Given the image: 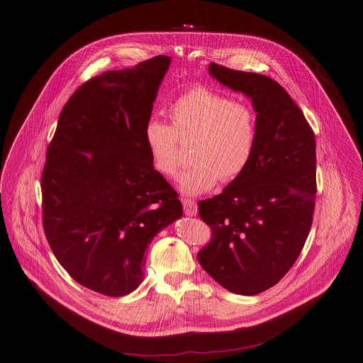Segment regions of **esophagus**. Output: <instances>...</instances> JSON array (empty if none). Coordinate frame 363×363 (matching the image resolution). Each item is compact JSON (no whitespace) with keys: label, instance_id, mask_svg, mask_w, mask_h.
I'll list each match as a JSON object with an SVG mask.
<instances>
[{"label":"esophagus","instance_id":"34e87169","mask_svg":"<svg viewBox=\"0 0 363 363\" xmlns=\"http://www.w3.org/2000/svg\"><path fill=\"white\" fill-rule=\"evenodd\" d=\"M182 206H184V213L189 217L196 214V202L191 198H182Z\"/></svg>","mask_w":363,"mask_h":363}]
</instances>
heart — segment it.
Segmentation results:
<instances>
[{
    "mask_svg": "<svg viewBox=\"0 0 363 363\" xmlns=\"http://www.w3.org/2000/svg\"><path fill=\"white\" fill-rule=\"evenodd\" d=\"M171 125L147 121L143 138L153 168L175 177L181 165V143L194 140L191 161L178 179L182 192L211 189L218 179L231 182L250 165L258 139V118L245 101L205 86L189 87L169 106Z\"/></svg>",
    "mask_w": 363,
    "mask_h": 363,
    "instance_id": "heart-1",
    "label": "heart"
}]
</instances>
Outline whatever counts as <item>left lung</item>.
<instances>
[{
  "label": "left lung",
  "instance_id": "1",
  "mask_svg": "<svg viewBox=\"0 0 363 363\" xmlns=\"http://www.w3.org/2000/svg\"><path fill=\"white\" fill-rule=\"evenodd\" d=\"M210 73L251 99L258 139L248 168L220 195L198 202L199 218L210 225L213 237L196 258L224 289L254 296L284 277L312 227L316 139L276 80L216 63Z\"/></svg>",
  "mask_w": 363,
  "mask_h": 363
}]
</instances>
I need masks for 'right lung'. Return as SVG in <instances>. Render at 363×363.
I'll return each mask as SVG.
<instances>
[{
    "mask_svg": "<svg viewBox=\"0 0 363 363\" xmlns=\"http://www.w3.org/2000/svg\"><path fill=\"white\" fill-rule=\"evenodd\" d=\"M169 63L157 56L83 83L47 147L45 238L70 277L100 294L133 291L143 280L147 244L182 216L143 138Z\"/></svg>",
    "mask_w": 363,
    "mask_h": 363,
    "instance_id": "add662e5",
    "label": "right lung"
}]
</instances>
